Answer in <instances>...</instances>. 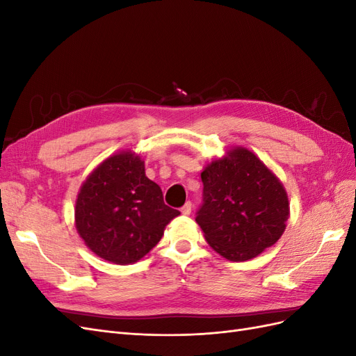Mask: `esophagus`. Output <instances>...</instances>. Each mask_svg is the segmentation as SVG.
Segmentation results:
<instances>
[{"label":"esophagus","instance_id":"1","mask_svg":"<svg viewBox=\"0 0 356 356\" xmlns=\"http://www.w3.org/2000/svg\"><path fill=\"white\" fill-rule=\"evenodd\" d=\"M181 212H182V215H190L191 213V202H187L184 207L181 208Z\"/></svg>","mask_w":356,"mask_h":356}]
</instances>
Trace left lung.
<instances>
[{"label": "left lung", "instance_id": "8db88e82", "mask_svg": "<svg viewBox=\"0 0 356 356\" xmlns=\"http://www.w3.org/2000/svg\"><path fill=\"white\" fill-rule=\"evenodd\" d=\"M203 203L196 222L215 252L246 261L275 245L286 227L282 182L252 152L233 147L202 172Z\"/></svg>", "mask_w": 356, "mask_h": 356}]
</instances>
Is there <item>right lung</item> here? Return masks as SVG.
I'll use <instances>...</instances> for the list:
<instances>
[{"instance_id":"right-lung-1","label":"right lung","mask_w":356,"mask_h":356,"mask_svg":"<svg viewBox=\"0 0 356 356\" xmlns=\"http://www.w3.org/2000/svg\"><path fill=\"white\" fill-rule=\"evenodd\" d=\"M179 211L145 177L144 160L131 149L105 159L86 178L75 200V229L89 250L114 264L148 254Z\"/></svg>"}]
</instances>
